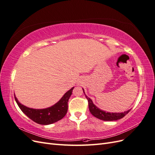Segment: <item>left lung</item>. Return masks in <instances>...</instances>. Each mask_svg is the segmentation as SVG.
I'll use <instances>...</instances> for the list:
<instances>
[{
    "label": "left lung",
    "mask_w": 155,
    "mask_h": 155,
    "mask_svg": "<svg viewBox=\"0 0 155 155\" xmlns=\"http://www.w3.org/2000/svg\"><path fill=\"white\" fill-rule=\"evenodd\" d=\"M83 91L84 94H85V91H84V89L83 88ZM85 95L87 97V99L88 100V107H89V110H90L91 113L94 116H95L96 118L100 119V120H102L104 121H114V120H120L121 118H124V117L127 114H128L129 111L130 110H129L127 111H125L124 112H106L104 110H102L101 109H100L99 108H97L94 104H93V102L92 101V100L91 99L90 97H88V96H87V95L85 94Z\"/></svg>",
    "instance_id": "8db88e82"
}]
</instances>
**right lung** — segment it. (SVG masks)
<instances>
[{"label": "right lung", "instance_id": "add662e5", "mask_svg": "<svg viewBox=\"0 0 155 155\" xmlns=\"http://www.w3.org/2000/svg\"><path fill=\"white\" fill-rule=\"evenodd\" d=\"M74 87L64 94L58 103L50 107L43 109H34L27 107L18 102L15 96V100L21 110L35 123L41 125H49L61 120L68 110V100L72 95Z\"/></svg>", "mask_w": 155, "mask_h": 155}]
</instances>
